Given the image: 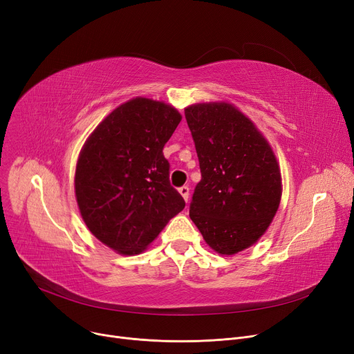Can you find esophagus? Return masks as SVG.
I'll return each instance as SVG.
<instances>
[{
	"label": "esophagus",
	"instance_id": "esophagus-1",
	"mask_svg": "<svg viewBox=\"0 0 354 354\" xmlns=\"http://www.w3.org/2000/svg\"><path fill=\"white\" fill-rule=\"evenodd\" d=\"M179 194L183 196L185 201L188 202V199H189V188L187 187V185H183V187L179 188Z\"/></svg>",
	"mask_w": 354,
	"mask_h": 354
}]
</instances>
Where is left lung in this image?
<instances>
[{"label":"left lung","instance_id":"obj_1","mask_svg":"<svg viewBox=\"0 0 354 354\" xmlns=\"http://www.w3.org/2000/svg\"><path fill=\"white\" fill-rule=\"evenodd\" d=\"M201 167L189 216L205 243L232 255L270 227L281 199L275 155L255 124L230 103L185 109Z\"/></svg>","mask_w":354,"mask_h":354}]
</instances>
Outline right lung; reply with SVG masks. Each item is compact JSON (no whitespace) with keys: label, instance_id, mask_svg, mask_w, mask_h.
<instances>
[{"label":"right lung","instance_id":"obj_1","mask_svg":"<svg viewBox=\"0 0 354 354\" xmlns=\"http://www.w3.org/2000/svg\"><path fill=\"white\" fill-rule=\"evenodd\" d=\"M180 119L169 104L136 97L86 140L74 176L77 205L90 232L111 250L142 252L185 208L163 156Z\"/></svg>","mask_w":354,"mask_h":354}]
</instances>
